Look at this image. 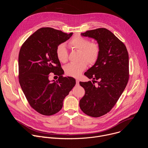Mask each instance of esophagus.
Wrapping results in <instances>:
<instances>
[{"label":"esophagus","instance_id":"esophagus-1","mask_svg":"<svg viewBox=\"0 0 148 148\" xmlns=\"http://www.w3.org/2000/svg\"><path fill=\"white\" fill-rule=\"evenodd\" d=\"M76 84H77V85H78L79 84V80L78 79H76Z\"/></svg>","mask_w":148,"mask_h":148}]
</instances>
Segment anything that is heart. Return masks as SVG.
Returning a JSON list of instances; mask_svg holds the SVG:
<instances>
[{
	"mask_svg": "<svg viewBox=\"0 0 148 148\" xmlns=\"http://www.w3.org/2000/svg\"><path fill=\"white\" fill-rule=\"evenodd\" d=\"M70 47L79 51V60L77 63H70L64 67L66 74L73 77L77 78L87 67V63L93 65L97 61L100 54V46L97 42H90V40L79 35H75L69 41ZM56 55L61 62H66L69 54L67 49L63 44L59 45L56 49Z\"/></svg>",
	"mask_w": 148,
	"mask_h": 148,
	"instance_id": "obj_1",
	"label": "heart"
}]
</instances>
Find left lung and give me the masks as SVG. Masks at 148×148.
I'll use <instances>...</instances> for the list:
<instances>
[{"label":"left lung","mask_w":148,"mask_h":148,"mask_svg":"<svg viewBox=\"0 0 148 148\" xmlns=\"http://www.w3.org/2000/svg\"><path fill=\"white\" fill-rule=\"evenodd\" d=\"M81 35L96 40L101 50L97 61L84 73L92 83L79 82L85 90L79 107L87 115L99 117L111 111L127 85L129 55L125 45L107 29L88 30Z\"/></svg>","instance_id":"obj_1"}]
</instances>
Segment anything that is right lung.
I'll list each match as a JSON object with an SVG mask.
<instances>
[{
  "mask_svg": "<svg viewBox=\"0 0 148 148\" xmlns=\"http://www.w3.org/2000/svg\"><path fill=\"white\" fill-rule=\"evenodd\" d=\"M73 34L41 28L25 41L20 50V87L30 106L42 115L49 116L59 112L63 101L75 85L74 78L62 76L64 71L56 55L57 47ZM50 73L59 76L56 82L49 79Z\"/></svg>",
  "mask_w": 148,
  "mask_h": 148,
  "instance_id": "add662e5",
  "label": "right lung"
}]
</instances>
